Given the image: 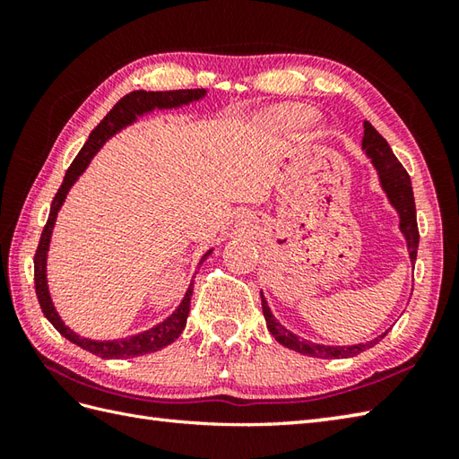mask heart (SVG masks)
Listing matches in <instances>:
<instances>
[{"mask_svg":"<svg viewBox=\"0 0 459 459\" xmlns=\"http://www.w3.org/2000/svg\"><path fill=\"white\" fill-rule=\"evenodd\" d=\"M281 118H284L286 122H291V124L304 126L309 120V114H307V110L299 108V106H291V108L281 110Z\"/></svg>","mask_w":459,"mask_h":459,"instance_id":"heart-1","label":"heart"}]
</instances>
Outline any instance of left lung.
<instances>
[{
  "label": "left lung",
  "mask_w": 459,
  "mask_h": 459,
  "mask_svg": "<svg viewBox=\"0 0 459 459\" xmlns=\"http://www.w3.org/2000/svg\"><path fill=\"white\" fill-rule=\"evenodd\" d=\"M363 150L373 161V165L378 171L380 185L386 191L388 201L393 203V207L401 214V230L406 238L408 245V255H411L412 264L416 262L418 255V240H420V235H418V222H416V204H414V193H412V183H411V175L406 173L403 168V163L396 160V155L393 153L391 145L380 135L370 122H365V135H363ZM262 311H264L266 317V325L268 331L278 343L284 347L296 351V353L307 355V357H317V359H347V357H355L363 351L375 347L380 339H383L386 333L378 335L373 341H367V343H359V345H349V347H331V345H317L311 343V341L299 339L298 335L291 333L284 325L278 324V319L272 316V311L268 307V301L262 296Z\"/></svg>",
  "instance_id": "8db88e82"
}]
</instances>
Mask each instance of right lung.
Instances as JSON below:
<instances>
[{"label": "right lung", "mask_w": 459, "mask_h": 459, "mask_svg": "<svg viewBox=\"0 0 459 459\" xmlns=\"http://www.w3.org/2000/svg\"><path fill=\"white\" fill-rule=\"evenodd\" d=\"M203 96H204V89L163 91V92L134 91L130 94H126L124 99L116 102L114 108L104 116V120L91 132L89 142L82 145V150L71 163V168L66 169L63 185L58 187L55 199L51 203V212H48V219H47V224L41 232V240H39V247H37L35 258H33L37 299H39V306H41V309H43L45 317L51 321L58 333L66 337L71 343L82 347L84 351H91L92 355H99L102 359H128V357L153 353V351H160L163 347H168L169 343H173V341L181 335L185 325H187V316H189L191 296H193V280H191L187 294H185L179 307L175 309L168 319L161 321L160 325L143 331V333H138L134 337H126V339H116V341H92V339H84L81 335H76L74 331L68 329L63 324V319L58 317L56 309L51 301V296H48V288H47V250H48V242H51V232H53L55 221H56V212H58V209H61V204L65 203L66 193L73 187V183L79 179V175L86 168H89V163L94 158V153L99 152L102 148V143L108 138H112L116 132H120L122 128H126V126L132 124L135 120V116L152 112L153 108H178V106L199 100V99H203ZM209 255H211V250L201 258V264Z\"/></svg>", "instance_id": "obj_1"}]
</instances>
